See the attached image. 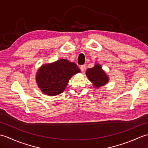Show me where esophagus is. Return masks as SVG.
<instances>
[{
	"instance_id": "34e87169",
	"label": "esophagus",
	"mask_w": 148,
	"mask_h": 148,
	"mask_svg": "<svg viewBox=\"0 0 148 148\" xmlns=\"http://www.w3.org/2000/svg\"><path fill=\"white\" fill-rule=\"evenodd\" d=\"M80 69H81V71H82V72H84V71H85V65H81Z\"/></svg>"
}]
</instances>
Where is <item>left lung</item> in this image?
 Returning <instances> with one entry per match:
<instances>
[{"mask_svg":"<svg viewBox=\"0 0 148 148\" xmlns=\"http://www.w3.org/2000/svg\"><path fill=\"white\" fill-rule=\"evenodd\" d=\"M86 74L95 88L103 86L109 81L108 77L102 69L101 66L99 65H95L94 67L87 69Z\"/></svg>","mask_w":148,"mask_h":148,"instance_id":"left-lung-1","label":"left lung"}]
</instances>
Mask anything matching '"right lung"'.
<instances>
[{
  "label": "right lung",
  "mask_w": 148,
  "mask_h": 148,
  "mask_svg": "<svg viewBox=\"0 0 148 148\" xmlns=\"http://www.w3.org/2000/svg\"><path fill=\"white\" fill-rule=\"evenodd\" d=\"M78 72L76 64L61 59L42 65L37 72L36 81L43 93L55 96L64 92L71 77Z\"/></svg>",
  "instance_id": "right-lung-1"
}]
</instances>
